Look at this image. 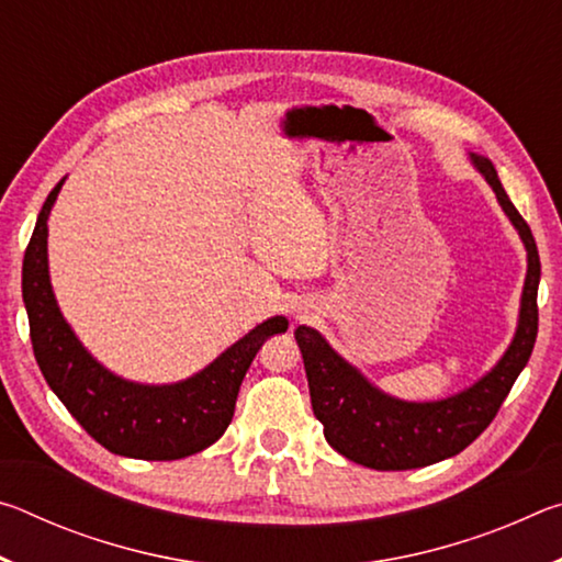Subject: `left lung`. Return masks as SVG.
Returning <instances> with one entry per match:
<instances>
[{"mask_svg": "<svg viewBox=\"0 0 562 562\" xmlns=\"http://www.w3.org/2000/svg\"><path fill=\"white\" fill-rule=\"evenodd\" d=\"M479 173L488 180L503 213L516 227L528 252L526 284L520 294L518 327L506 355L473 386L439 402H402L384 394L341 359L317 329H294L304 372L310 382L312 412L325 426V439L345 459L376 471L422 469L461 453L486 431L506 402L513 382L528 364L538 337V282L540 258L536 237L503 190L488 158L471 154Z\"/></svg>", "mask_w": 562, "mask_h": 562, "instance_id": "1", "label": "left lung"}]
</instances>
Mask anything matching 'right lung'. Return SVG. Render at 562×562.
I'll use <instances>...</instances> for the list:
<instances>
[{"label": "right lung", "mask_w": 562, "mask_h": 562, "mask_svg": "<svg viewBox=\"0 0 562 562\" xmlns=\"http://www.w3.org/2000/svg\"><path fill=\"white\" fill-rule=\"evenodd\" d=\"M64 180L46 198L22 265V297L30 315L36 364L46 384L91 439L111 453L144 461H176L207 449L233 422L245 372L262 341L288 331V319L270 317L247 331L203 372L176 384H138L93 359L56 304L46 235Z\"/></svg>", "instance_id": "add662e5"}]
</instances>
